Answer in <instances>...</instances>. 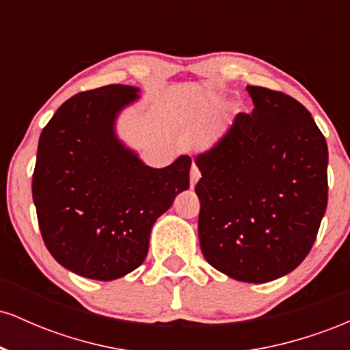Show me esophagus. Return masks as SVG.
Masks as SVG:
<instances>
[{"instance_id": "esophagus-1", "label": "esophagus", "mask_w": 350, "mask_h": 350, "mask_svg": "<svg viewBox=\"0 0 350 350\" xmlns=\"http://www.w3.org/2000/svg\"><path fill=\"white\" fill-rule=\"evenodd\" d=\"M200 179V171L196 164H192L191 167V187H194L198 184V180Z\"/></svg>"}]
</instances>
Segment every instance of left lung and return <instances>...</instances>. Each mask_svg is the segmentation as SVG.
Returning a JSON list of instances; mask_svg holds the SVG:
<instances>
[{
    "label": "left lung",
    "instance_id": "obj_1",
    "mask_svg": "<svg viewBox=\"0 0 350 350\" xmlns=\"http://www.w3.org/2000/svg\"><path fill=\"white\" fill-rule=\"evenodd\" d=\"M247 90L252 115H237L196 156L199 242L215 270L267 283L295 270L314 243L327 206V143L298 100Z\"/></svg>",
    "mask_w": 350,
    "mask_h": 350
}]
</instances>
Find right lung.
<instances>
[{
	"mask_svg": "<svg viewBox=\"0 0 350 350\" xmlns=\"http://www.w3.org/2000/svg\"><path fill=\"white\" fill-rule=\"evenodd\" d=\"M139 88L105 85L59 107L42 130L33 200L47 250L67 270L111 281L144 262L151 228L189 189L191 158L156 170L116 135Z\"/></svg>",
	"mask_w": 350,
	"mask_h": 350,
	"instance_id": "add662e5",
	"label": "right lung"
}]
</instances>
